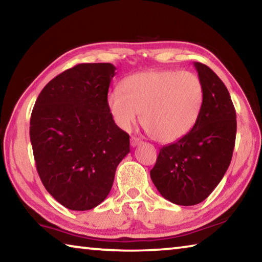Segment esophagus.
Segmentation results:
<instances>
[{
  "label": "esophagus",
  "instance_id": "esophagus-1",
  "mask_svg": "<svg viewBox=\"0 0 262 262\" xmlns=\"http://www.w3.org/2000/svg\"><path fill=\"white\" fill-rule=\"evenodd\" d=\"M143 143V142L141 141V139H139V137H135V136H133L132 139H130V145L133 148L134 147H137V145H140V144H142Z\"/></svg>",
  "mask_w": 262,
  "mask_h": 262
}]
</instances>
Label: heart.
<instances>
[{"instance_id": "heart-1", "label": "heart", "mask_w": 262, "mask_h": 262, "mask_svg": "<svg viewBox=\"0 0 262 262\" xmlns=\"http://www.w3.org/2000/svg\"><path fill=\"white\" fill-rule=\"evenodd\" d=\"M205 88L192 72L162 69L127 76L121 90L107 95V107L125 130L139 121L148 134L162 143H171L192 130L200 117Z\"/></svg>"}]
</instances>
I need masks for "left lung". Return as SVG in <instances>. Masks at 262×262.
<instances>
[{
    "label": "left lung",
    "instance_id": "1",
    "mask_svg": "<svg viewBox=\"0 0 262 262\" xmlns=\"http://www.w3.org/2000/svg\"><path fill=\"white\" fill-rule=\"evenodd\" d=\"M205 88L200 117L187 135L159 150L150 177L172 203L194 206L209 196L230 165L236 142V110L221 78L194 62Z\"/></svg>",
    "mask_w": 262,
    "mask_h": 262
}]
</instances>
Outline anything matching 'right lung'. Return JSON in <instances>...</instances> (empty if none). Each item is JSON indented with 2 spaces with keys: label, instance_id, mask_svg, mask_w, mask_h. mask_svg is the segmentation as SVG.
Masks as SVG:
<instances>
[{
  "label": "right lung",
  "instance_id": "add662e5",
  "mask_svg": "<svg viewBox=\"0 0 262 262\" xmlns=\"http://www.w3.org/2000/svg\"><path fill=\"white\" fill-rule=\"evenodd\" d=\"M111 63H81L57 75L35 100L30 139L47 192L72 210H89L112 188L115 170L130 151L129 135L107 107Z\"/></svg>",
  "mask_w": 262,
  "mask_h": 262
}]
</instances>
